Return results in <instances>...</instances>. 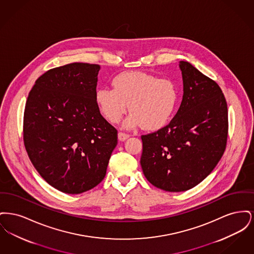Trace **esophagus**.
<instances>
[{
  "mask_svg": "<svg viewBox=\"0 0 254 254\" xmlns=\"http://www.w3.org/2000/svg\"><path fill=\"white\" fill-rule=\"evenodd\" d=\"M129 136H130V135H129V134H127V133H118V138H119V140H120V141H125V140H127V138H129Z\"/></svg>",
  "mask_w": 254,
  "mask_h": 254,
  "instance_id": "esophagus-1",
  "label": "esophagus"
}]
</instances>
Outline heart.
<instances>
[{
	"label": "heart",
	"instance_id": "heart-1",
	"mask_svg": "<svg viewBox=\"0 0 254 254\" xmlns=\"http://www.w3.org/2000/svg\"><path fill=\"white\" fill-rule=\"evenodd\" d=\"M112 87H100L95 93L97 106L110 123H118L128 109L131 114L125 125L140 126L145 130H158L173 118L179 101L176 84L167 78L129 71L116 75Z\"/></svg>",
	"mask_w": 254,
	"mask_h": 254
}]
</instances>
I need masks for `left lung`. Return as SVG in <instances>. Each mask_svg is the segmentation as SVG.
<instances>
[{
    "label": "left lung",
    "mask_w": 254,
    "mask_h": 254,
    "mask_svg": "<svg viewBox=\"0 0 254 254\" xmlns=\"http://www.w3.org/2000/svg\"><path fill=\"white\" fill-rule=\"evenodd\" d=\"M181 106L168 126L142 135L141 166L150 184L170 192L186 191L207 177L223 156L229 120L216 82L189 62L179 63Z\"/></svg>",
    "instance_id": "1"
}]
</instances>
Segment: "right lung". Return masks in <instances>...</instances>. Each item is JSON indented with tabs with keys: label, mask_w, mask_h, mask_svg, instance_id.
<instances>
[{
	"label": "right lung",
	"mask_w": 254,
	"mask_h": 254,
	"mask_svg": "<svg viewBox=\"0 0 254 254\" xmlns=\"http://www.w3.org/2000/svg\"><path fill=\"white\" fill-rule=\"evenodd\" d=\"M99 64L72 63L49 69L30 90L24 143L39 174L62 192L79 194L103 181L117 129L95 102Z\"/></svg>",
	"instance_id": "add662e5"
}]
</instances>
